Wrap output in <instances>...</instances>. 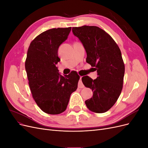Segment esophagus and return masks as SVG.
<instances>
[{
    "label": "esophagus",
    "instance_id": "1",
    "mask_svg": "<svg viewBox=\"0 0 148 148\" xmlns=\"http://www.w3.org/2000/svg\"><path fill=\"white\" fill-rule=\"evenodd\" d=\"M82 77H80V79H79V83H78V87L79 88H84V85H83V84L82 83Z\"/></svg>",
    "mask_w": 148,
    "mask_h": 148
}]
</instances>
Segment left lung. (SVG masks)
I'll return each mask as SVG.
<instances>
[{"label":"left lung","instance_id":"left-lung-1","mask_svg":"<svg viewBox=\"0 0 148 148\" xmlns=\"http://www.w3.org/2000/svg\"><path fill=\"white\" fill-rule=\"evenodd\" d=\"M72 31L86 50V62L97 72L95 79L88 76L82 78L84 86L93 92L85 104L93 112H106L117 102L123 88L125 65L120 49L112 38L97 26L73 27Z\"/></svg>","mask_w":148,"mask_h":148}]
</instances>
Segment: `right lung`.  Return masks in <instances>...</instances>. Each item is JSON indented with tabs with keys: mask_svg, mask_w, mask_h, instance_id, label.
Returning <instances> with one entry per match:
<instances>
[{
	"mask_svg": "<svg viewBox=\"0 0 148 148\" xmlns=\"http://www.w3.org/2000/svg\"><path fill=\"white\" fill-rule=\"evenodd\" d=\"M71 27L48 29L31 42L25 69L32 96L44 112L56 115L64 112L71 94L77 90L79 76L76 71L68 75L58 73L60 59L58 49L68 38Z\"/></svg>",
	"mask_w": 148,
	"mask_h": 148,
	"instance_id": "add662e5",
	"label": "right lung"
}]
</instances>
